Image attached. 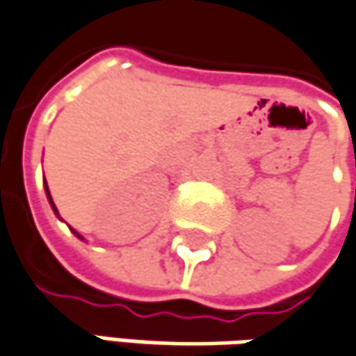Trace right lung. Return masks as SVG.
Returning a JSON list of instances; mask_svg holds the SVG:
<instances>
[{
  "label": "right lung",
  "mask_w": 356,
  "mask_h": 356,
  "mask_svg": "<svg viewBox=\"0 0 356 356\" xmlns=\"http://www.w3.org/2000/svg\"><path fill=\"white\" fill-rule=\"evenodd\" d=\"M46 193H48V199H50V203H52V209L58 213V209H56V205H54V201H52V195H50V191H48V185H46ZM76 236H78V234H76ZM78 238H80V236H78Z\"/></svg>",
  "instance_id": "obj_1"
}]
</instances>
